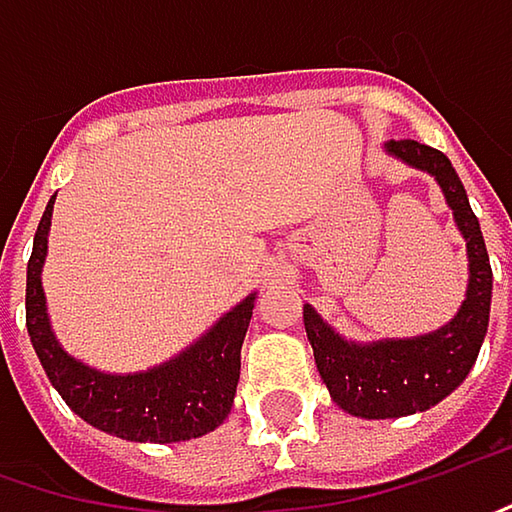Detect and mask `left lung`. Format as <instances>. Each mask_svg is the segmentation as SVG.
Listing matches in <instances>:
<instances>
[{"instance_id": "1", "label": "left lung", "mask_w": 512, "mask_h": 512, "mask_svg": "<svg viewBox=\"0 0 512 512\" xmlns=\"http://www.w3.org/2000/svg\"><path fill=\"white\" fill-rule=\"evenodd\" d=\"M384 148L396 160L428 171L440 183L446 203L455 212L457 230L466 238L469 285L463 306L446 326L405 341H344L329 323H323L317 311L303 306V323L320 379L347 414L364 420L408 417L417 411H428L431 405L446 399L469 376L481 352L493 300V268L481 236V224L449 157L414 139H390Z\"/></svg>"}]
</instances>
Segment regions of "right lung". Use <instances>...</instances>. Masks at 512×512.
<instances>
[{
  "instance_id": "add662e5",
  "label": "right lung",
  "mask_w": 512,
  "mask_h": 512,
  "mask_svg": "<svg viewBox=\"0 0 512 512\" xmlns=\"http://www.w3.org/2000/svg\"><path fill=\"white\" fill-rule=\"evenodd\" d=\"M52 206L55 198L40 218L28 259L25 326L34 352L63 402L84 422L133 443H180L215 431L233 408L241 373V344L253 317L256 294L227 311L201 335V341L154 370L128 376L92 370L63 352L46 314L40 271L49 250Z\"/></svg>"
}]
</instances>
